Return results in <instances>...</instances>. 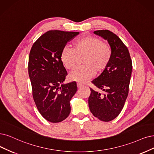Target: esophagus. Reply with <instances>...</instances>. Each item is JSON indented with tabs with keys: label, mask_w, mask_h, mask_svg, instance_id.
Returning <instances> with one entry per match:
<instances>
[{
	"label": "esophagus",
	"mask_w": 154,
	"mask_h": 154,
	"mask_svg": "<svg viewBox=\"0 0 154 154\" xmlns=\"http://www.w3.org/2000/svg\"><path fill=\"white\" fill-rule=\"evenodd\" d=\"M83 86V84H81V83H77V87H78V88H81L82 86Z\"/></svg>",
	"instance_id": "1"
}]
</instances>
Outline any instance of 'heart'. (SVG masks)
<instances>
[{
  "label": "heart",
  "instance_id": "heart-1",
  "mask_svg": "<svg viewBox=\"0 0 154 154\" xmlns=\"http://www.w3.org/2000/svg\"><path fill=\"white\" fill-rule=\"evenodd\" d=\"M82 66L70 73L72 81L84 82L92 78L95 73L100 74L109 65L112 57V49L109 44L98 37L86 36L74 43L73 49L68 46L63 48L60 60L68 70H73L81 58Z\"/></svg>",
  "mask_w": 154,
  "mask_h": 154
}]
</instances>
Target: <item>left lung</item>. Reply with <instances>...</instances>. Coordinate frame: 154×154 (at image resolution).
<instances>
[{
	"instance_id": "1",
	"label": "left lung",
	"mask_w": 154,
	"mask_h": 154,
	"mask_svg": "<svg viewBox=\"0 0 154 154\" xmlns=\"http://www.w3.org/2000/svg\"><path fill=\"white\" fill-rule=\"evenodd\" d=\"M94 33L107 40L112 49V57L106 69L91 81L104 93L90 88L89 107L95 117L109 122L119 115L127 99L132 61L128 48L115 33L108 30H96Z\"/></svg>"
}]
</instances>
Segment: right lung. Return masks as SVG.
<instances>
[{"label": "right lung", "instance_id": "1", "mask_svg": "<svg viewBox=\"0 0 154 154\" xmlns=\"http://www.w3.org/2000/svg\"><path fill=\"white\" fill-rule=\"evenodd\" d=\"M79 33L49 30L33 43L28 58V74L36 106L47 121L61 122L70 113V101L77 90L73 81L63 84L68 75L60 60L67 42Z\"/></svg>", "mask_w": 154, "mask_h": 154}]
</instances>
